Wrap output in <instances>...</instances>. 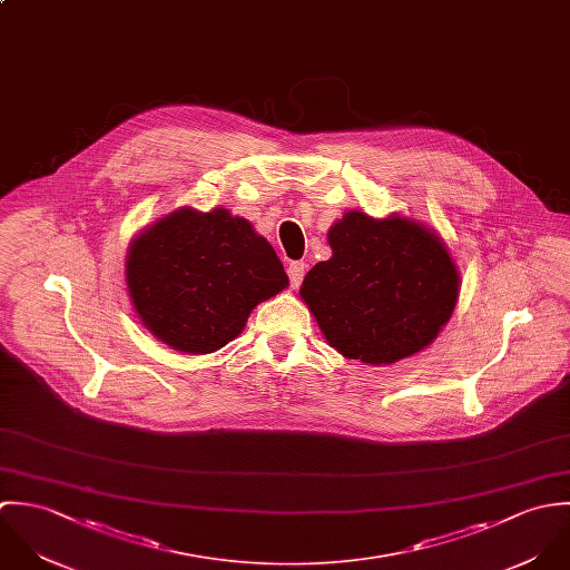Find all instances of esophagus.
Here are the masks:
<instances>
[{
	"label": "esophagus",
	"mask_w": 570,
	"mask_h": 570,
	"mask_svg": "<svg viewBox=\"0 0 570 570\" xmlns=\"http://www.w3.org/2000/svg\"><path fill=\"white\" fill-rule=\"evenodd\" d=\"M304 273H306V264H304V262H293V264L288 266V279H291V286H293V288H297V286L302 284Z\"/></svg>",
	"instance_id": "34e87169"
}]
</instances>
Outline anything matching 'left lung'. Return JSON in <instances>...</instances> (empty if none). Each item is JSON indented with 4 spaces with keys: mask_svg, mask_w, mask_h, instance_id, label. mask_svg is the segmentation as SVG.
Listing matches in <instances>:
<instances>
[{
    "mask_svg": "<svg viewBox=\"0 0 570 570\" xmlns=\"http://www.w3.org/2000/svg\"><path fill=\"white\" fill-rule=\"evenodd\" d=\"M328 244L333 257L308 271L299 297L331 347L392 365L434 343L460 295V271L434 228L352 209L328 228Z\"/></svg>",
    "mask_w": 570,
    "mask_h": 570,
    "instance_id": "obj_1",
    "label": "left lung"
}]
</instances>
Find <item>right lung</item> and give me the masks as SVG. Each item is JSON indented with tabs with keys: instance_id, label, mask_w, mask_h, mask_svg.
Masks as SVG:
<instances>
[{
	"instance_id": "1",
	"label": "right lung",
	"mask_w": 570,
	"mask_h": 570,
	"mask_svg": "<svg viewBox=\"0 0 570 570\" xmlns=\"http://www.w3.org/2000/svg\"><path fill=\"white\" fill-rule=\"evenodd\" d=\"M125 284L158 342L209 354L233 342L253 308L288 286V275L248 220L223 207H180L129 242Z\"/></svg>"
}]
</instances>
